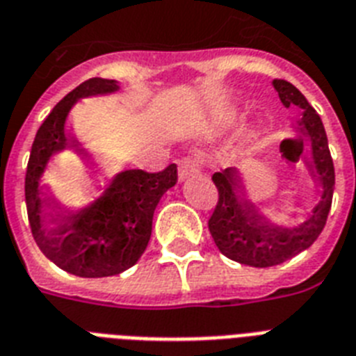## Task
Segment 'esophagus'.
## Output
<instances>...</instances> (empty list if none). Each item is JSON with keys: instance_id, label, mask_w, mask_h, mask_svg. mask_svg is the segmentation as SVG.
<instances>
[{"instance_id": "esophagus-1", "label": "esophagus", "mask_w": 356, "mask_h": 356, "mask_svg": "<svg viewBox=\"0 0 356 356\" xmlns=\"http://www.w3.org/2000/svg\"><path fill=\"white\" fill-rule=\"evenodd\" d=\"M200 161H195L192 156H184L183 161H179V179H186L190 175L200 172Z\"/></svg>"}]
</instances>
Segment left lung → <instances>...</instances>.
<instances>
[{
    "label": "left lung",
    "mask_w": 356,
    "mask_h": 356,
    "mask_svg": "<svg viewBox=\"0 0 356 356\" xmlns=\"http://www.w3.org/2000/svg\"><path fill=\"white\" fill-rule=\"evenodd\" d=\"M273 88L284 107L301 108L298 129L309 144V166L320 186V201L298 225H275L240 195L234 168L214 173L212 181L218 188V205L209 220V231L218 249L227 259L253 268L282 264L309 249L325 227L334 192V164L321 118L292 83L273 79Z\"/></svg>",
    "instance_id": "1"
}]
</instances>
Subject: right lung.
<instances>
[{
    "instance_id": "add662e5",
    "label": "right lung",
    "mask_w": 356,
    "mask_h": 356,
    "mask_svg": "<svg viewBox=\"0 0 356 356\" xmlns=\"http://www.w3.org/2000/svg\"><path fill=\"white\" fill-rule=\"evenodd\" d=\"M118 90L114 79L85 81L53 107L36 131L25 173V203L36 245L60 270L77 277L118 275L134 266L147 248L153 212L168 188L177 183V166L162 172L125 170L114 175L96 200L79 211L53 216L40 186L47 162L66 147H77L66 131V118L81 97Z\"/></svg>"
}]
</instances>
